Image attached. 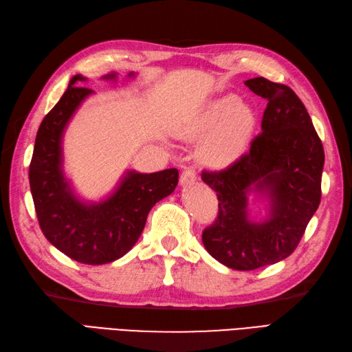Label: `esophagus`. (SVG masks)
I'll return each instance as SVG.
<instances>
[{
  "instance_id": "obj_1",
  "label": "esophagus",
  "mask_w": 352,
  "mask_h": 352,
  "mask_svg": "<svg viewBox=\"0 0 352 352\" xmlns=\"http://www.w3.org/2000/svg\"><path fill=\"white\" fill-rule=\"evenodd\" d=\"M195 179H197L195 171H194L191 167H186V168L182 171V175H181V179H179V182H181L182 186H185V185H190V184L195 182Z\"/></svg>"
}]
</instances>
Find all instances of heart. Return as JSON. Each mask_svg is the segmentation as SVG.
Instances as JSON below:
<instances>
[{
	"instance_id": "b5f03b06",
	"label": "heart",
	"mask_w": 352,
	"mask_h": 352,
	"mask_svg": "<svg viewBox=\"0 0 352 352\" xmlns=\"http://www.w3.org/2000/svg\"><path fill=\"white\" fill-rule=\"evenodd\" d=\"M255 130V115L241 98L227 96L210 100L182 126V134L190 139L211 133L199 149L201 164L224 168L233 164L250 148Z\"/></svg>"
}]
</instances>
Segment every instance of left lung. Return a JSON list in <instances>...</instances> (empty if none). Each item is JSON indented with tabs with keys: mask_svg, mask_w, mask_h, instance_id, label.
I'll list each match as a JSON object with an SVG mask.
<instances>
[{
	"mask_svg": "<svg viewBox=\"0 0 352 352\" xmlns=\"http://www.w3.org/2000/svg\"><path fill=\"white\" fill-rule=\"evenodd\" d=\"M245 85L267 100L261 133L251 149L221 171L201 179L218 195V218L203 231V245L230 269L254 270L285 260L321 201L324 148L311 116L287 85L254 77ZM270 201V213L251 221L247 195Z\"/></svg>",
	"mask_w": 352,
	"mask_h": 352,
	"instance_id": "obj_1",
	"label": "left lung"
}]
</instances>
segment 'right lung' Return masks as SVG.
Instances as JSON below:
<instances>
[{
    "instance_id": "right-lung-1",
    "label": "right lung",
    "mask_w": 352,
    "mask_h": 352,
    "mask_svg": "<svg viewBox=\"0 0 352 352\" xmlns=\"http://www.w3.org/2000/svg\"><path fill=\"white\" fill-rule=\"evenodd\" d=\"M128 76H134L130 73ZM102 79L115 80L116 73ZM76 74L61 100L43 119L30 164V186L38 224L56 250L83 264H106L121 258L135 245L149 210L175 191L179 171H126L113 194L100 203L77 199L63 170V135L74 111L94 94L80 87Z\"/></svg>"
}]
</instances>
